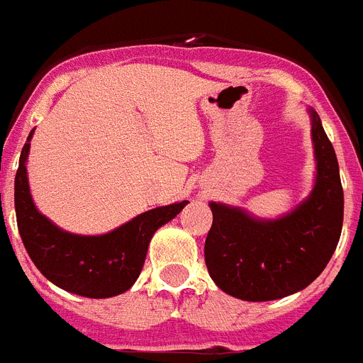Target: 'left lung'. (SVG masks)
Masks as SVG:
<instances>
[{
	"label": "left lung",
	"instance_id": "obj_1",
	"mask_svg": "<svg viewBox=\"0 0 363 363\" xmlns=\"http://www.w3.org/2000/svg\"><path fill=\"white\" fill-rule=\"evenodd\" d=\"M317 184L306 202L275 221L210 202L213 223L204 245L211 279L247 301L285 298L317 279L337 247L343 227V187L332 142L311 110Z\"/></svg>",
	"mask_w": 363,
	"mask_h": 363
}]
</instances>
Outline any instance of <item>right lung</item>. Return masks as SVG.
Instances as JSON below:
<instances>
[{
    "label": "right lung",
    "mask_w": 363,
    "mask_h": 363,
    "mask_svg": "<svg viewBox=\"0 0 363 363\" xmlns=\"http://www.w3.org/2000/svg\"><path fill=\"white\" fill-rule=\"evenodd\" d=\"M31 135L22 147L14 178L16 223L30 259L46 279L78 296L110 298L129 291L140 275L155 230L178 216L187 200L140 213L103 236L63 232L40 216L31 200L26 172Z\"/></svg>",
    "instance_id": "right-lung-1"
}]
</instances>
